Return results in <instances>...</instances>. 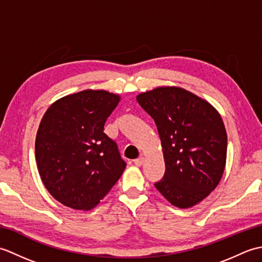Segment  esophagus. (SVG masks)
I'll list each match as a JSON object with an SVG mask.
<instances>
[{"mask_svg": "<svg viewBox=\"0 0 262 262\" xmlns=\"http://www.w3.org/2000/svg\"><path fill=\"white\" fill-rule=\"evenodd\" d=\"M143 163H144V158H143V157L138 158V159H136V160L134 161V164H135L136 166H141Z\"/></svg>", "mask_w": 262, "mask_h": 262, "instance_id": "obj_1", "label": "esophagus"}]
</instances>
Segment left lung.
<instances>
[{
	"mask_svg": "<svg viewBox=\"0 0 262 262\" xmlns=\"http://www.w3.org/2000/svg\"><path fill=\"white\" fill-rule=\"evenodd\" d=\"M158 127L165 172L155 188L179 208H190L219 186L224 173L227 135L208 101L179 86H158L136 96Z\"/></svg>",
	"mask_w": 262,
	"mask_h": 262,
	"instance_id": "left-lung-1",
	"label": "left lung"
}]
</instances>
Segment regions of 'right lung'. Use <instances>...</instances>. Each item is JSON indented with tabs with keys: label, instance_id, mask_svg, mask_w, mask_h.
Listing matches in <instances>:
<instances>
[{
	"label": "right lung",
	"instance_id": "1",
	"mask_svg": "<svg viewBox=\"0 0 262 262\" xmlns=\"http://www.w3.org/2000/svg\"><path fill=\"white\" fill-rule=\"evenodd\" d=\"M119 94L71 93L51 104L39 124L35 154L43 186L66 207L90 210L119 180L126 163L103 133Z\"/></svg>",
	"mask_w": 262,
	"mask_h": 262
}]
</instances>
